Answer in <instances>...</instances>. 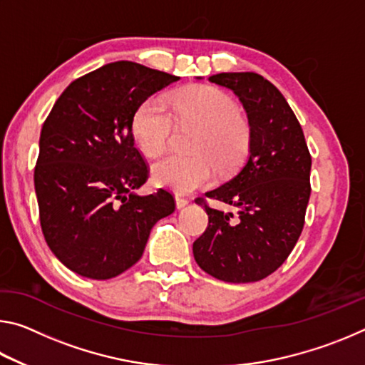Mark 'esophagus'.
<instances>
[{"mask_svg": "<svg viewBox=\"0 0 365 365\" xmlns=\"http://www.w3.org/2000/svg\"><path fill=\"white\" fill-rule=\"evenodd\" d=\"M188 200L187 197H182V196H175V206L177 209H183L185 206H188Z\"/></svg>", "mask_w": 365, "mask_h": 365, "instance_id": "esophagus-1", "label": "esophagus"}]
</instances>
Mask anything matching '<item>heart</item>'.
Segmentation results:
<instances>
[{
  "instance_id": "obj_1",
  "label": "heart",
  "mask_w": 365,
  "mask_h": 365,
  "mask_svg": "<svg viewBox=\"0 0 365 365\" xmlns=\"http://www.w3.org/2000/svg\"><path fill=\"white\" fill-rule=\"evenodd\" d=\"M170 109L158 96L140 104L132 119V132L141 151L156 156L169 143L174 117L182 125L200 127L191 143L193 156L168 154L151 168L153 182L175 193H191L205 187L220 170H232L242 163L250 145V130L238 106L224 91L212 86H195L177 93Z\"/></svg>"
}]
</instances>
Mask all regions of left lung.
Instances as JSON below:
<instances>
[{
    "label": "left lung",
    "instance_id": "8db88e82",
    "mask_svg": "<svg viewBox=\"0 0 365 365\" xmlns=\"http://www.w3.org/2000/svg\"><path fill=\"white\" fill-rule=\"evenodd\" d=\"M232 90L246 110L248 158L222 187L207 191L238 209L205 205L206 232L193 243L200 267L228 283L262 280L285 262L304 225L311 196V154L292 108L269 80L255 72H222L209 77Z\"/></svg>",
    "mask_w": 365,
    "mask_h": 365
}]
</instances>
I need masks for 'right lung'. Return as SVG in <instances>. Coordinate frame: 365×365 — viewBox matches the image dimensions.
Masks as SVG:
<instances>
[{
  "label": "right lung",
  "mask_w": 365,
  "mask_h": 365,
  "mask_svg": "<svg viewBox=\"0 0 365 365\" xmlns=\"http://www.w3.org/2000/svg\"><path fill=\"white\" fill-rule=\"evenodd\" d=\"M177 80L117 61L73 80L43 123L34 175L40 224L49 250L76 274L108 280L130 269L154 224L174 212L169 191L135 193L148 168L132 119Z\"/></svg>",
  "instance_id": "1"
}]
</instances>
